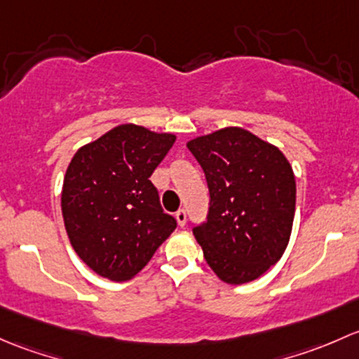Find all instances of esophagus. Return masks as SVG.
<instances>
[{
  "instance_id": "34e87169",
  "label": "esophagus",
  "mask_w": 359,
  "mask_h": 359,
  "mask_svg": "<svg viewBox=\"0 0 359 359\" xmlns=\"http://www.w3.org/2000/svg\"><path fill=\"white\" fill-rule=\"evenodd\" d=\"M176 221H178L180 226H184V224H187V212H184V209H180L178 212H176Z\"/></svg>"
}]
</instances>
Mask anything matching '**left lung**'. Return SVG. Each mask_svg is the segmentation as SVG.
Masks as SVG:
<instances>
[{"label": "left lung", "mask_w": 359, "mask_h": 359, "mask_svg": "<svg viewBox=\"0 0 359 359\" xmlns=\"http://www.w3.org/2000/svg\"><path fill=\"white\" fill-rule=\"evenodd\" d=\"M205 172L207 223L194 235L217 278L242 285L264 275L289 245L295 176L278 147L243 128H223L187 143Z\"/></svg>", "instance_id": "obj_1"}]
</instances>
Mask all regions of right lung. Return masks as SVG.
I'll return each instance as SVG.
<instances>
[{"instance_id": "add662e5", "label": "right lung", "mask_w": 359, "mask_h": 359, "mask_svg": "<svg viewBox=\"0 0 359 359\" xmlns=\"http://www.w3.org/2000/svg\"><path fill=\"white\" fill-rule=\"evenodd\" d=\"M172 133L119 124L74 154L62 184V216L70 245L95 273L114 282L138 275L175 231L150 176Z\"/></svg>"}]
</instances>
